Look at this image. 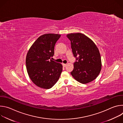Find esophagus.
<instances>
[{"instance_id":"obj_1","label":"esophagus","mask_w":123,"mask_h":123,"mask_svg":"<svg viewBox=\"0 0 123 123\" xmlns=\"http://www.w3.org/2000/svg\"><path fill=\"white\" fill-rule=\"evenodd\" d=\"M62 65H63V67H66V66L67 64H64V63H63V64H62Z\"/></svg>"}]
</instances>
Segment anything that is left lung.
I'll list each match as a JSON object with an SVG mask.
<instances>
[{
	"label": "left lung",
	"mask_w": 123,
	"mask_h": 123,
	"mask_svg": "<svg viewBox=\"0 0 123 123\" xmlns=\"http://www.w3.org/2000/svg\"><path fill=\"white\" fill-rule=\"evenodd\" d=\"M67 37L71 41L73 53L76 58L72 75L82 84L92 81L101 70V58L98 48L84 34L69 33Z\"/></svg>",
	"instance_id": "left-lung-1"
}]
</instances>
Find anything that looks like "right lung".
<instances>
[{"mask_svg": "<svg viewBox=\"0 0 123 123\" xmlns=\"http://www.w3.org/2000/svg\"><path fill=\"white\" fill-rule=\"evenodd\" d=\"M60 37V34L54 33L42 35L33 43L27 54L28 75L32 82L41 88H51L62 72V64L50 59L55 54V43Z\"/></svg>", "mask_w": 123, "mask_h": 123, "instance_id": "add662e5", "label": "right lung"}]
</instances>
